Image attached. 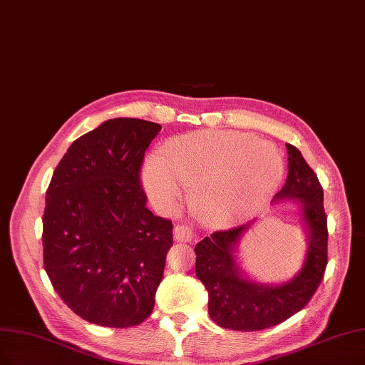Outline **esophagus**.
I'll use <instances>...</instances> for the list:
<instances>
[{
    "instance_id": "esophagus-1",
    "label": "esophagus",
    "mask_w": 365,
    "mask_h": 365,
    "mask_svg": "<svg viewBox=\"0 0 365 365\" xmlns=\"http://www.w3.org/2000/svg\"><path fill=\"white\" fill-rule=\"evenodd\" d=\"M173 233L177 241H182V242H190L195 238V230L190 225H180L175 227Z\"/></svg>"
}]
</instances>
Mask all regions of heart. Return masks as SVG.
I'll return each mask as SVG.
<instances>
[{"mask_svg": "<svg viewBox=\"0 0 365 365\" xmlns=\"http://www.w3.org/2000/svg\"><path fill=\"white\" fill-rule=\"evenodd\" d=\"M284 172L282 153L250 135L203 130L169 139L143 168V184L165 208L196 188L199 210L214 222L256 212L271 199Z\"/></svg>", "mask_w": 365, "mask_h": 365, "instance_id": "1", "label": "heart"}]
</instances>
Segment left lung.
Returning a JSON list of instances; mask_svg holds the SVG:
<instances>
[{
  "mask_svg": "<svg viewBox=\"0 0 365 365\" xmlns=\"http://www.w3.org/2000/svg\"><path fill=\"white\" fill-rule=\"evenodd\" d=\"M287 180L275 199H297L309 227L305 264L295 279L280 286H265L241 279L233 245L249 227L241 225L217 230L196 244V275L208 290L210 317L235 331H260L284 322L307 305L324 280L328 264V225L324 188L301 151L286 143Z\"/></svg>",
  "mask_w": 365,
  "mask_h": 365,
  "instance_id": "left-lung-1",
  "label": "left lung"
}]
</instances>
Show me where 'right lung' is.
I'll return each instance as SVG.
<instances>
[{
	"mask_svg": "<svg viewBox=\"0 0 365 365\" xmlns=\"http://www.w3.org/2000/svg\"><path fill=\"white\" fill-rule=\"evenodd\" d=\"M160 130L136 118L103 123L70 145L46 190L43 267L91 324L136 327L154 309L173 225L147 208L140 172Z\"/></svg>",
	"mask_w": 365,
	"mask_h": 365,
	"instance_id": "add662e5",
	"label": "right lung"
}]
</instances>
